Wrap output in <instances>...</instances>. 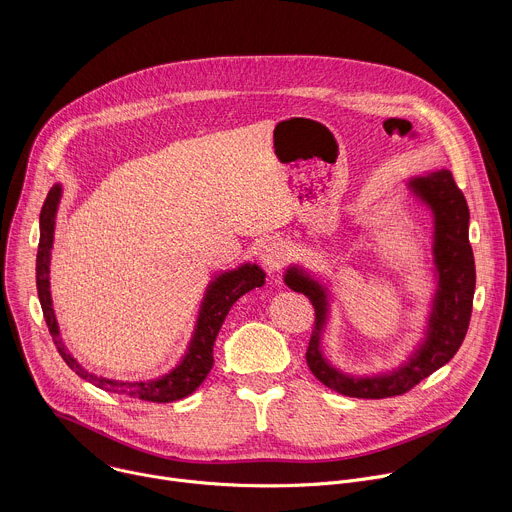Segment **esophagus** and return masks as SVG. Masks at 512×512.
I'll return each instance as SVG.
<instances>
[{"label":"esophagus","mask_w":512,"mask_h":512,"mask_svg":"<svg viewBox=\"0 0 512 512\" xmlns=\"http://www.w3.org/2000/svg\"><path fill=\"white\" fill-rule=\"evenodd\" d=\"M289 253L291 251L285 241H269L261 251V261L267 267V271H279L289 259Z\"/></svg>","instance_id":"34e87169"}]
</instances>
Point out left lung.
I'll return each mask as SVG.
<instances>
[{
  "label": "left lung",
  "instance_id": "1",
  "mask_svg": "<svg viewBox=\"0 0 512 512\" xmlns=\"http://www.w3.org/2000/svg\"><path fill=\"white\" fill-rule=\"evenodd\" d=\"M409 188L433 212V261L437 271V291L429 316L427 338L413 352L407 364L381 377H348L334 369L320 350L322 330L328 318V296L322 283L298 267L285 271V285L304 294L316 312L306 360L314 377L328 389L358 399H385L411 391L425 377L435 373L454 358L462 346L476 287L474 253L468 239L470 210L462 190L450 170H437L413 178Z\"/></svg>",
  "mask_w": 512,
  "mask_h": 512
}]
</instances>
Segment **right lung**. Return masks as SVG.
Returning <instances> with one entry per match:
<instances>
[{"mask_svg":"<svg viewBox=\"0 0 512 512\" xmlns=\"http://www.w3.org/2000/svg\"><path fill=\"white\" fill-rule=\"evenodd\" d=\"M62 188L60 184H54L44 200L42 212H40V243H38V255H36V287H38V298L40 306L44 312L46 326L50 330V336L54 340L56 350L60 352L62 360L68 364V367L75 371L81 379L93 383L95 387L117 393V395H127L133 399L141 401H152V403H172L178 399L188 397L194 393L200 383L206 379L210 373L214 358H212V346L218 336V330H221L229 310L233 304L247 294V291L261 287L265 283V273L257 265H241L239 269L225 271L218 275L206 289L204 302L200 306L198 322L194 328V336L190 340L188 352L182 358V362L174 371L168 375L154 379V381H139V383H123V381H113V379H103L87 369H83L77 362V358L72 356L58 330V322L52 310V298H50V251H52V241H54V216L58 210Z\"/></svg>","mask_w":512,"mask_h":512,"instance_id":"1","label":"right lung"}]
</instances>
